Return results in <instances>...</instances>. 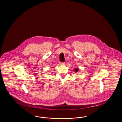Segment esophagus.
I'll return each instance as SVG.
<instances>
[{
    "label": "esophagus",
    "instance_id": "34e87169",
    "mask_svg": "<svg viewBox=\"0 0 122 122\" xmlns=\"http://www.w3.org/2000/svg\"><path fill=\"white\" fill-rule=\"evenodd\" d=\"M60 64L61 65H64V64H65V62H61Z\"/></svg>",
    "mask_w": 122,
    "mask_h": 122
}]
</instances>
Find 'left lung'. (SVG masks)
Instances as JSON below:
<instances>
[{
    "mask_svg": "<svg viewBox=\"0 0 122 122\" xmlns=\"http://www.w3.org/2000/svg\"><path fill=\"white\" fill-rule=\"evenodd\" d=\"M79 69H78V68H76V69H75L74 70H75V71L76 73H77V72L79 71Z\"/></svg>",
    "mask_w": 122,
    "mask_h": 122,
    "instance_id": "obj_1",
    "label": "left lung"
}]
</instances>
